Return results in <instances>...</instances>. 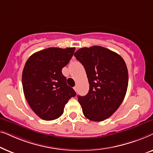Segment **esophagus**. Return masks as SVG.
<instances>
[{"instance_id":"34e87169","label":"esophagus","mask_w":153,"mask_h":153,"mask_svg":"<svg viewBox=\"0 0 153 153\" xmlns=\"http://www.w3.org/2000/svg\"><path fill=\"white\" fill-rule=\"evenodd\" d=\"M74 91H76V92L77 91V87H76V86H74Z\"/></svg>"}]
</instances>
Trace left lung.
<instances>
[{
  "mask_svg": "<svg viewBox=\"0 0 153 153\" xmlns=\"http://www.w3.org/2000/svg\"><path fill=\"white\" fill-rule=\"evenodd\" d=\"M86 72L90 88L78 95L83 115L92 121L109 118L124 100L128 86V71L120 55L100 46L83 47L74 53Z\"/></svg>",
  "mask_w": 153,
  "mask_h": 153,
  "instance_id": "left-lung-1",
  "label": "left lung"
}]
</instances>
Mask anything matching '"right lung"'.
I'll return each instance as SVG.
<instances>
[{
	"label": "right lung",
	"instance_id": "add662e5",
	"mask_svg": "<svg viewBox=\"0 0 153 153\" xmlns=\"http://www.w3.org/2000/svg\"><path fill=\"white\" fill-rule=\"evenodd\" d=\"M74 47H51L33 53L25 64L22 85L32 110L45 120L57 119L76 92L67 84L62 69L72 58Z\"/></svg>",
	"mask_w": 153,
	"mask_h": 153
}]
</instances>
